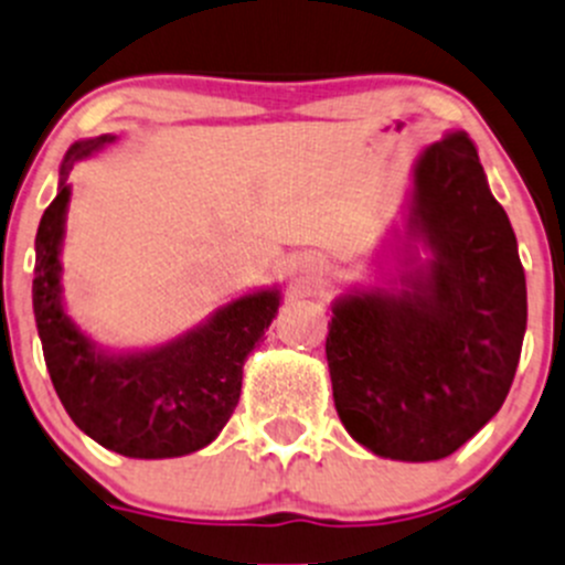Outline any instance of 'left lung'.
Instances as JSON below:
<instances>
[{"mask_svg":"<svg viewBox=\"0 0 565 565\" xmlns=\"http://www.w3.org/2000/svg\"><path fill=\"white\" fill-rule=\"evenodd\" d=\"M411 228L434 248L399 295H350L326 359L344 430L375 456L439 461L502 408L527 328L516 234L463 131L425 149Z\"/></svg>","mask_w":565,"mask_h":565,"instance_id":"obj_1","label":"left lung"}]
</instances>
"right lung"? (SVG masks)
Listing matches in <instances>:
<instances>
[{
	"label": "right lung",
	"mask_w": 565,
	"mask_h": 565,
	"mask_svg": "<svg viewBox=\"0 0 565 565\" xmlns=\"http://www.w3.org/2000/svg\"><path fill=\"white\" fill-rule=\"evenodd\" d=\"M113 137L74 143V160ZM68 184L46 206L35 237L38 337L49 377L74 425L107 450L129 458H177L210 445L234 414L243 388L245 355L278 311L276 292H256L215 311L206 326L149 353L104 355L71 322L60 303V239Z\"/></svg>",
	"instance_id": "obj_1"
}]
</instances>
